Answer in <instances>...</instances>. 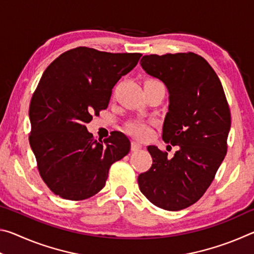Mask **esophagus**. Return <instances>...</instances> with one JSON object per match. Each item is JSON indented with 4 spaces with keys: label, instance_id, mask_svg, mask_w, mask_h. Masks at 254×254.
Here are the masks:
<instances>
[{
    "label": "esophagus",
    "instance_id": "34e87169",
    "mask_svg": "<svg viewBox=\"0 0 254 254\" xmlns=\"http://www.w3.org/2000/svg\"><path fill=\"white\" fill-rule=\"evenodd\" d=\"M142 149V144L135 142V141H132L131 143V150L132 151H139V150Z\"/></svg>",
    "mask_w": 254,
    "mask_h": 254
}]
</instances>
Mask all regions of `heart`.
Masks as SVG:
<instances>
[{
	"label": "heart",
	"instance_id": "b5f03b06",
	"mask_svg": "<svg viewBox=\"0 0 254 254\" xmlns=\"http://www.w3.org/2000/svg\"><path fill=\"white\" fill-rule=\"evenodd\" d=\"M147 81H158V80L148 79ZM126 128L131 135H133L134 137H136V139H140V140L147 139V137L151 134V127H150V124L148 122L140 121V120H137V121L128 122L127 124Z\"/></svg>",
	"mask_w": 254,
	"mask_h": 254
}]
</instances>
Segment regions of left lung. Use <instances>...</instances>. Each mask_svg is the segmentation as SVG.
Segmentation results:
<instances>
[{"mask_svg": "<svg viewBox=\"0 0 254 254\" xmlns=\"http://www.w3.org/2000/svg\"><path fill=\"white\" fill-rule=\"evenodd\" d=\"M140 64L168 88L162 139L177 151L169 158L149 145L152 166L139 175L137 184L157 207L184 209L205 194L224 160L231 127L229 103L216 72L199 55H149Z\"/></svg>", "mask_w": 254, "mask_h": 254, "instance_id": "left-lung-1", "label": "left lung"}]
</instances>
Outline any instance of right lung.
I'll return each instance as SVG.
<instances>
[{
    "label": "right lung",
    "mask_w": 254,
    "mask_h": 254,
    "mask_svg": "<svg viewBox=\"0 0 254 254\" xmlns=\"http://www.w3.org/2000/svg\"><path fill=\"white\" fill-rule=\"evenodd\" d=\"M141 56L77 47L47 67L30 102L29 142L41 178L55 195L83 200L97 194L110 167L130 151L122 132L96 140L86 123L107 109L112 88Z\"/></svg>",
    "instance_id": "1"
}]
</instances>
